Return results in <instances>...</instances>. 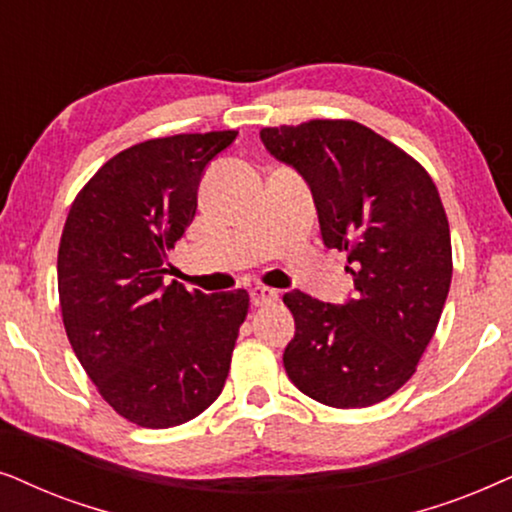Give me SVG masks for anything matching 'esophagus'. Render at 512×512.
I'll return each mask as SVG.
<instances>
[{
    "mask_svg": "<svg viewBox=\"0 0 512 512\" xmlns=\"http://www.w3.org/2000/svg\"><path fill=\"white\" fill-rule=\"evenodd\" d=\"M250 299L255 306H267L271 302H276L278 299V292L271 290V288H264V285H255V288L250 290Z\"/></svg>",
    "mask_w": 512,
    "mask_h": 512,
    "instance_id": "esophagus-1",
    "label": "esophagus"
}]
</instances>
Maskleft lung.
I'll use <instances>...</instances> for the list:
<instances>
[{
  "label": "left lung",
  "mask_w": 512,
  "mask_h": 512,
  "mask_svg": "<svg viewBox=\"0 0 512 512\" xmlns=\"http://www.w3.org/2000/svg\"><path fill=\"white\" fill-rule=\"evenodd\" d=\"M260 138L311 187L323 243L346 252L356 288L342 306L285 292L295 318L285 372L323 405H377L417 372L452 283L438 187L419 161L358 121L313 119L262 128Z\"/></svg>",
  "instance_id": "left-lung-1"
}]
</instances>
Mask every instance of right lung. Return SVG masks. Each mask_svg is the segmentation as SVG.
<instances>
[{"label":"right lung","instance_id":"right-lung-1","mask_svg":"<svg viewBox=\"0 0 512 512\" xmlns=\"http://www.w3.org/2000/svg\"><path fill=\"white\" fill-rule=\"evenodd\" d=\"M236 131L154 138L112 156L74 199L58 248V295L81 367L121 417L170 428L227 381L245 290L163 285L168 250L199 206L203 170Z\"/></svg>","mask_w":512,"mask_h":512}]
</instances>
